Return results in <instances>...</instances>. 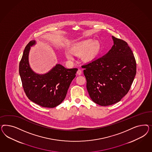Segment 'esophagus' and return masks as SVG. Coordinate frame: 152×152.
Wrapping results in <instances>:
<instances>
[{
    "label": "esophagus",
    "instance_id": "obj_1",
    "mask_svg": "<svg viewBox=\"0 0 152 152\" xmlns=\"http://www.w3.org/2000/svg\"><path fill=\"white\" fill-rule=\"evenodd\" d=\"M77 74L78 75H81L82 74V71L81 69H78V71H77Z\"/></svg>",
    "mask_w": 152,
    "mask_h": 152
}]
</instances>
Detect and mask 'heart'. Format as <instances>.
<instances>
[{
  "label": "heart",
  "mask_w": 152,
  "mask_h": 152,
  "mask_svg": "<svg viewBox=\"0 0 152 152\" xmlns=\"http://www.w3.org/2000/svg\"><path fill=\"white\" fill-rule=\"evenodd\" d=\"M101 51V45L100 42L91 39H85L75 42L69 47L70 53L76 56H81L85 61L89 62L95 59ZM69 52L65 53L66 58L72 61L74 58Z\"/></svg>",
  "instance_id": "b5f03b06"
}]
</instances>
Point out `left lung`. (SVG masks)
<instances>
[{
	"mask_svg": "<svg viewBox=\"0 0 152 152\" xmlns=\"http://www.w3.org/2000/svg\"><path fill=\"white\" fill-rule=\"evenodd\" d=\"M112 38L114 45L106 54L82 66L90 98L102 106L121 100L129 91L137 72L135 59L128 43Z\"/></svg>",
	"mask_w": 152,
	"mask_h": 152,
	"instance_id": "8db88e82",
	"label": "left lung"
}]
</instances>
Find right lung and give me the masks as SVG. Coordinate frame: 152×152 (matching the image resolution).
<instances>
[{
	"label": "right lung",
	"mask_w": 152,
	"mask_h": 152,
	"mask_svg": "<svg viewBox=\"0 0 152 152\" xmlns=\"http://www.w3.org/2000/svg\"><path fill=\"white\" fill-rule=\"evenodd\" d=\"M36 43L34 40L28 43L19 63V72L23 89L30 100L42 107L53 108L64 100L78 69H67L56 64L47 73H36L31 68L28 59L31 47Z\"/></svg>",
	"instance_id": "obj_1"
}]
</instances>
